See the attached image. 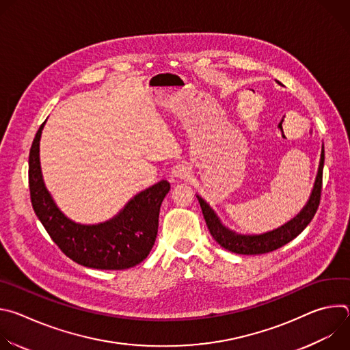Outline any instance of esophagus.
Here are the masks:
<instances>
[{
    "instance_id": "obj_1",
    "label": "esophagus",
    "mask_w": 350,
    "mask_h": 350,
    "mask_svg": "<svg viewBox=\"0 0 350 350\" xmlns=\"http://www.w3.org/2000/svg\"><path fill=\"white\" fill-rule=\"evenodd\" d=\"M172 174L177 178H187L189 174H191V167L188 163L185 162H181V163H177L172 167Z\"/></svg>"
}]
</instances>
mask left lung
I'll return each instance as SVG.
<instances>
[{
  "mask_svg": "<svg viewBox=\"0 0 350 350\" xmlns=\"http://www.w3.org/2000/svg\"><path fill=\"white\" fill-rule=\"evenodd\" d=\"M323 167H324V145L321 146L320 163H319L317 176L314 180V185L306 205L293 219H291L281 227L263 234H239L228 228L220 220L217 213L213 211V208L205 201V199L202 196L196 195L212 237L220 246L238 255H262V254L275 251V249L284 246L308 227V224L312 221V219L317 212V208L320 204V196H321Z\"/></svg>",
  "mask_w": 350,
  "mask_h": 350,
  "instance_id": "8db88e82",
  "label": "left lung"
}]
</instances>
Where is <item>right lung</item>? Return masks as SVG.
I'll return each instance as SVG.
<instances>
[{
	"label": "right lung",
	"mask_w": 350,
	"mask_h": 350,
	"mask_svg": "<svg viewBox=\"0 0 350 350\" xmlns=\"http://www.w3.org/2000/svg\"><path fill=\"white\" fill-rule=\"evenodd\" d=\"M40 126L29 155V188L34 213L73 262L98 270H124L141 263L151 252L158 235L159 212L170 184L161 180L137 195L112 219L81 224L69 219L45 187L40 165Z\"/></svg>",
	"instance_id": "add662e5"
}]
</instances>
